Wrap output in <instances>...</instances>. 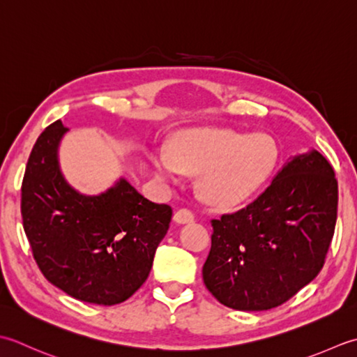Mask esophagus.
I'll return each instance as SVG.
<instances>
[{
    "mask_svg": "<svg viewBox=\"0 0 357 357\" xmlns=\"http://www.w3.org/2000/svg\"><path fill=\"white\" fill-rule=\"evenodd\" d=\"M192 220H194L192 211H189V209H186V208H181V209L177 211L176 214H174V222H177V223H180V225L189 223V222H192Z\"/></svg>",
    "mask_w": 357,
    "mask_h": 357,
    "instance_id": "34e87169",
    "label": "esophagus"
}]
</instances>
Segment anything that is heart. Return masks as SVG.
Here are the masks:
<instances>
[{
  "label": "heart",
  "instance_id": "1",
  "mask_svg": "<svg viewBox=\"0 0 357 357\" xmlns=\"http://www.w3.org/2000/svg\"><path fill=\"white\" fill-rule=\"evenodd\" d=\"M278 144L266 134L231 129H191L181 132L169 149L151 155L155 176L176 181L183 172L200 174L203 197L229 206L248 199L271 176L278 163Z\"/></svg>",
  "mask_w": 357,
  "mask_h": 357
}]
</instances>
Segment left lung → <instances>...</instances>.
I'll use <instances>...</instances> for the list:
<instances>
[{"mask_svg": "<svg viewBox=\"0 0 357 357\" xmlns=\"http://www.w3.org/2000/svg\"><path fill=\"white\" fill-rule=\"evenodd\" d=\"M336 219L333 166L317 151L297 155L248 206L211 220L203 282L232 310L279 307L322 270Z\"/></svg>", "mask_w": 357, "mask_h": 357, "instance_id": "obj_1", "label": "left lung"}]
</instances>
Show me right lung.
I'll list each match as a JSON object with an SVG mask.
<instances>
[{
    "label": "right lung",
    "instance_id": "obj_1",
    "mask_svg": "<svg viewBox=\"0 0 357 357\" xmlns=\"http://www.w3.org/2000/svg\"><path fill=\"white\" fill-rule=\"evenodd\" d=\"M66 130L56 120L33 144L21 185L24 232L50 283L78 301L117 305L146 282L172 209L125 178L101 195L78 194L58 166Z\"/></svg>",
    "mask_w": 357,
    "mask_h": 357
}]
</instances>
